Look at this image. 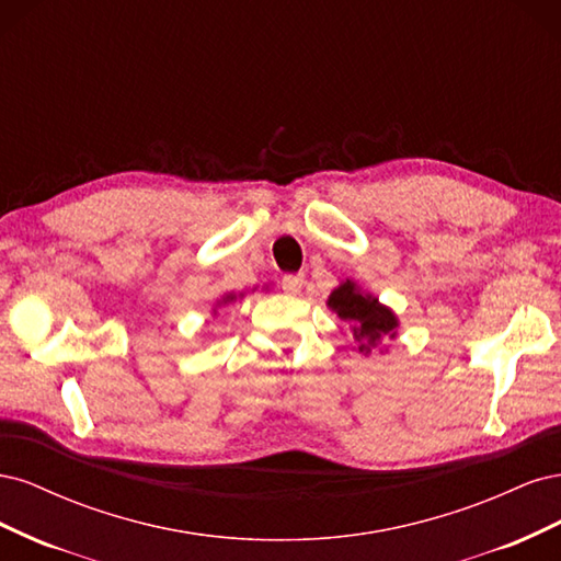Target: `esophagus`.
<instances>
[{
  "mask_svg": "<svg viewBox=\"0 0 561 561\" xmlns=\"http://www.w3.org/2000/svg\"><path fill=\"white\" fill-rule=\"evenodd\" d=\"M301 285H304V276L301 274H287L280 280L283 293H287V295H297L301 290Z\"/></svg>",
  "mask_w": 561,
  "mask_h": 561,
  "instance_id": "esophagus-1",
  "label": "esophagus"
}]
</instances>
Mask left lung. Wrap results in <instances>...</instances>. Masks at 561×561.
Wrapping results in <instances>:
<instances>
[{"label": "left lung", "instance_id": "left-lung-1", "mask_svg": "<svg viewBox=\"0 0 561 561\" xmlns=\"http://www.w3.org/2000/svg\"><path fill=\"white\" fill-rule=\"evenodd\" d=\"M330 307L339 313L358 344V351H371L381 346L386 339L396 336L398 318L381 307L377 297L363 295L351 280L339 285L330 295Z\"/></svg>", "mask_w": 561, "mask_h": 561}]
</instances>
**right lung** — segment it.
<instances>
[{
  "label": "right lung",
  "mask_w": 561,
  "mask_h": 561,
  "mask_svg": "<svg viewBox=\"0 0 561 561\" xmlns=\"http://www.w3.org/2000/svg\"><path fill=\"white\" fill-rule=\"evenodd\" d=\"M231 299H233V295H229V297H227V301H231Z\"/></svg>",
  "instance_id": "right-lung-1"
}]
</instances>
